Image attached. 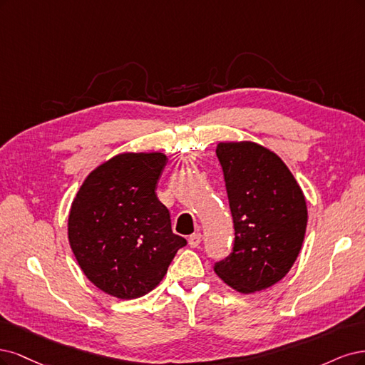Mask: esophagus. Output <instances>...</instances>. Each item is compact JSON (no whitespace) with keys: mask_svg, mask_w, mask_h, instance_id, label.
<instances>
[{"mask_svg":"<svg viewBox=\"0 0 365 365\" xmlns=\"http://www.w3.org/2000/svg\"><path fill=\"white\" fill-rule=\"evenodd\" d=\"M187 242H190V245L192 247V249H195V247H198L200 242H202V235H200V233L191 235L190 240H187Z\"/></svg>","mask_w":365,"mask_h":365,"instance_id":"esophagus-1","label":"esophagus"}]
</instances>
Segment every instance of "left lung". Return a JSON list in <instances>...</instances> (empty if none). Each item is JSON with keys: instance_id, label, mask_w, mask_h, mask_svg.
I'll return each mask as SVG.
<instances>
[{"instance_id": "obj_1", "label": "left lung", "mask_w": 365, "mask_h": 365, "mask_svg": "<svg viewBox=\"0 0 365 365\" xmlns=\"http://www.w3.org/2000/svg\"><path fill=\"white\" fill-rule=\"evenodd\" d=\"M233 218V250L214 272L235 291L252 294L284 279L307 233L308 207L300 185L274 151L252 140L220 143Z\"/></svg>"}]
</instances>
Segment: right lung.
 <instances>
[{"label": "right lung", "mask_w": 365, "mask_h": 365, "mask_svg": "<svg viewBox=\"0 0 365 365\" xmlns=\"http://www.w3.org/2000/svg\"><path fill=\"white\" fill-rule=\"evenodd\" d=\"M167 155L121 153L92 170L68 215V240L85 276L121 300L143 297L167 274L186 240L156 195Z\"/></svg>", "instance_id": "add662e5"}]
</instances>
